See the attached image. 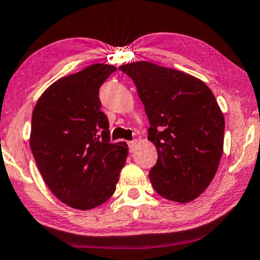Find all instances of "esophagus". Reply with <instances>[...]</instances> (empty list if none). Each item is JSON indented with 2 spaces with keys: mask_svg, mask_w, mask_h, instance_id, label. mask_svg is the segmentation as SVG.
<instances>
[{
  "mask_svg": "<svg viewBox=\"0 0 260 260\" xmlns=\"http://www.w3.org/2000/svg\"><path fill=\"white\" fill-rule=\"evenodd\" d=\"M129 150H130V152H134V151H135V148H136V145H138V141H136V140H133V141H129Z\"/></svg>",
  "mask_w": 260,
  "mask_h": 260,
  "instance_id": "34e87169",
  "label": "esophagus"
}]
</instances>
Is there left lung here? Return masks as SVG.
Here are the masks:
<instances>
[{"mask_svg": "<svg viewBox=\"0 0 260 260\" xmlns=\"http://www.w3.org/2000/svg\"><path fill=\"white\" fill-rule=\"evenodd\" d=\"M135 83L150 121L148 140L158 158L153 189L189 203L214 179L223 151L224 118L214 93L199 78L147 61L119 67Z\"/></svg>", "mask_w": 260, "mask_h": 260, "instance_id": "8db88e82", "label": "left lung"}]
</instances>
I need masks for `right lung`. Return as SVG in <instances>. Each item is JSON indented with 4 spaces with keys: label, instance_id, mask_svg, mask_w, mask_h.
I'll list each match as a JSON object with an SVG mask.
<instances>
[{
    "label": "right lung",
    "instance_id": "1",
    "mask_svg": "<svg viewBox=\"0 0 260 260\" xmlns=\"http://www.w3.org/2000/svg\"><path fill=\"white\" fill-rule=\"evenodd\" d=\"M113 65L94 63L51 84L31 114L30 150L44 182L66 205L89 210L114 194L126 142H110L99 88Z\"/></svg>",
    "mask_w": 260,
    "mask_h": 260
}]
</instances>
